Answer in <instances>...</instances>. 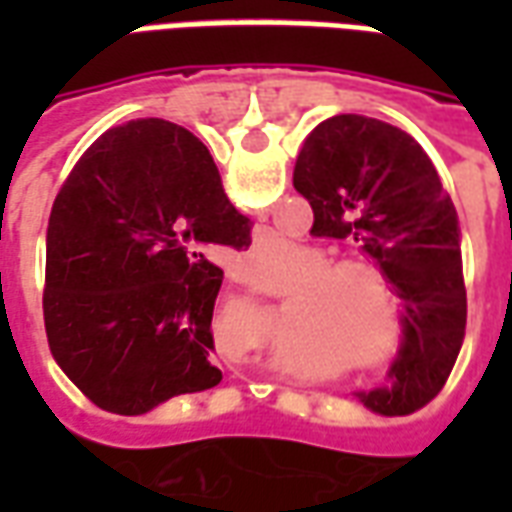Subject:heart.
<instances>
[{"label": "heart", "instance_id": "heart-1", "mask_svg": "<svg viewBox=\"0 0 512 512\" xmlns=\"http://www.w3.org/2000/svg\"><path fill=\"white\" fill-rule=\"evenodd\" d=\"M288 255V244H268L252 252L260 266H277ZM315 277L288 299L293 332L312 351L345 356L359 373H386L397 362L403 323L400 299L381 268L345 260L335 263L323 252H310ZM324 271L321 272L320 268Z\"/></svg>", "mask_w": 512, "mask_h": 512}]
</instances>
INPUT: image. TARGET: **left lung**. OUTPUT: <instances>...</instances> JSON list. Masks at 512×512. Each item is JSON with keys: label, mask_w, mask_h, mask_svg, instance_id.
I'll return each instance as SVG.
<instances>
[{"label": "left lung", "mask_w": 512, "mask_h": 512, "mask_svg": "<svg viewBox=\"0 0 512 512\" xmlns=\"http://www.w3.org/2000/svg\"><path fill=\"white\" fill-rule=\"evenodd\" d=\"M293 186L312 205V235L354 238L406 304L392 386L362 403L386 417L417 411L441 392L466 332L461 227L433 161L384 120L334 115L307 136Z\"/></svg>", "instance_id": "1"}]
</instances>
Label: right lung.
<instances>
[{"mask_svg":"<svg viewBox=\"0 0 512 512\" xmlns=\"http://www.w3.org/2000/svg\"><path fill=\"white\" fill-rule=\"evenodd\" d=\"M252 224L222 189L208 147L147 117L87 147L46 230L43 321L54 362L95 406L136 417L222 381L211 365L219 246Z\"/></svg>","mask_w":512,"mask_h":512,"instance_id":"1","label":"right lung"}]
</instances>
